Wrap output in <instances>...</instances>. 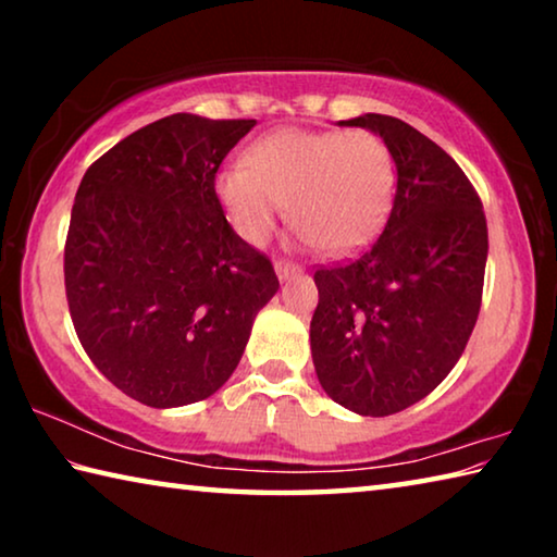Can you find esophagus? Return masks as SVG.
I'll list each match as a JSON object with an SVG mask.
<instances>
[{
  "mask_svg": "<svg viewBox=\"0 0 557 557\" xmlns=\"http://www.w3.org/2000/svg\"><path fill=\"white\" fill-rule=\"evenodd\" d=\"M275 272L280 280H287L289 275H297L299 265H295V262H289V260H275Z\"/></svg>",
  "mask_w": 557,
  "mask_h": 557,
  "instance_id": "34e87169",
  "label": "esophagus"
}]
</instances>
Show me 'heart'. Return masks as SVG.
Here are the masks:
<instances>
[{"label": "heart", "mask_w": 557, "mask_h": 557, "mask_svg": "<svg viewBox=\"0 0 557 557\" xmlns=\"http://www.w3.org/2000/svg\"><path fill=\"white\" fill-rule=\"evenodd\" d=\"M395 157L373 129H280L225 166L215 191L245 243L262 245L289 201L299 238L348 252L381 231L395 194Z\"/></svg>", "instance_id": "b5f03b06"}]
</instances>
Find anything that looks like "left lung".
Returning a JSON list of instances; mask_svg holds the SVG:
<instances>
[{"instance_id":"obj_1","label":"left lung","mask_w":557,"mask_h":557,"mask_svg":"<svg viewBox=\"0 0 557 557\" xmlns=\"http://www.w3.org/2000/svg\"><path fill=\"white\" fill-rule=\"evenodd\" d=\"M338 125L379 132L398 186L383 231L317 268L309 338L329 398L383 418L435 391L465 351L482 307L486 215L455 159L408 122L369 112Z\"/></svg>"}]
</instances>
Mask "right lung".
I'll return each mask as SVG.
<instances>
[{
  "mask_svg": "<svg viewBox=\"0 0 557 557\" xmlns=\"http://www.w3.org/2000/svg\"><path fill=\"white\" fill-rule=\"evenodd\" d=\"M252 127L176 112L108 149L75 194L63 248L75 334L98 371L149 408L219 391L280 287L215 194L225 154Z\"/></svg>",
  "mask_w": 557,
  "mask_h": 557,
  "instance_id": "1",
  "label": "right lung"
}]
</instances>
